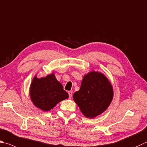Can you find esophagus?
Returning <instances> with one entry per match:
<instances>
[{
	"mask_svg": "<svg viewBox=\"0 0 147 147\" xmlns=\"http://www.w3.org/2000/svg\"><path fill=\"white\" fill-rule=\"evenodd\" d=\"M68 94H69V98H72V96H73V92H72V91H69L68 92Z\"/></svg>",
	"mask_w": 147,
	"mask_h": 147,
	"instance_id": "esophagus-1",
	"label": "esophagus"
}]
</instances>
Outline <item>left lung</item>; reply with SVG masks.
Wrapping results in <instances>:
<instances>
[{"instance_id":"8db88e82","label":"left lung","mask_w":147,"mask_h":147,"mask_svg":"<svg viewBox=\"0 0 147 147\" xmlns=\"http://www.w3.org/2000/svg\"><path fill=\"white\" fill-rule=\"evenodd\" d=\"M113 97L110 82L98 72H90L84 77L80 89L73 99L87 118H93L105 111Z\"/></svg>"}]
</instances>
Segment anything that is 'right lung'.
<instances>
[{
    "instance_id": "obj_1",
    "label": "right lung",
    "mask_w": 147,
    "mask_h": 147,
    "mask_svg": "<svg viewBox=\"0 0 147 147\" xmlns=\"http://www.w3.org/2000/svg\"><path fill=\"white\" fill-rule=\"evenodd\" d=\"M30 96L34 105L47 111L58 102L67 99L69 94L54 74H51L41 78L34 77L30 87Z\"/></svg>"
}]
</instances>
